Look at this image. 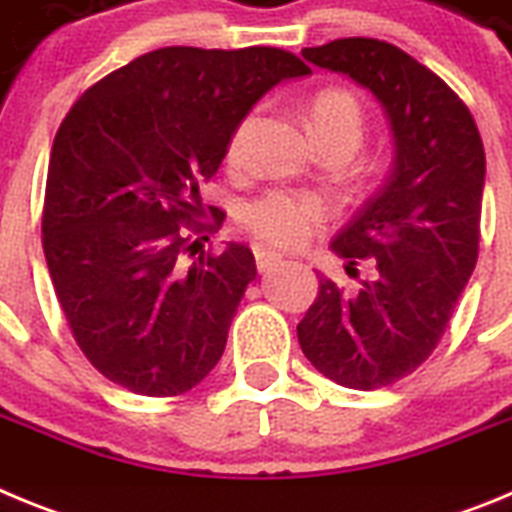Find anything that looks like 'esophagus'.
Masks as SVG:
<instances>
[{
  "label": "esophagus",
  "instance_id": "esophagus-1",
  "mask_svg": "<svg viewBox=\"0 0 512 512\" xmlns=\"http://www.w3.org/2000/svg\"><path fill=\"white\" fill-rule=\"evenodd\" d=\"M253 256H256V266H259V271H269L271 266H277L279 261H282V253L271 251V248H264V246H253Z\"/></svg>",
  "mask_w": 512,
  "mask_h": 512
}]
</instances>
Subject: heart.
Masks as SVG:
<instances>
[{
	"label": "heart",
	"instance_id": "obj_1",
	"mask_svg": "<svg viewBox=\"0 0 512 512\" xmlns=\"http://www.w3.org/2000/svg\"><path fill=\"white\" fill-rule=\"evenodd\" d=\"M256 115H246L228 140L230 164L246 158ZM310 130L318 146H343L354 153L364 138V112L359 99L346 89H323L310 104ZM330 217L325 197L302 189H266L243 205L241 220L256 238L274 246H302L318 233Z\"/></svg>",
	"mask_w": 512,
	"mask_h": 512
}]
</instances>
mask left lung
Instances as JSON below:
<instances>
[{"label": "left lung", "instance_id": "left-lung-1", "mask_svg": "<svg viewBox=\"0 0 512 512\" xmlns=\"http://www.w3.org/2000/svg\"><path fill=\"white\" fill-rule=\"evenodd\" d=\"M305 61L354 79L390 120L395 161L330 248L372 266L356 295L320 279L297 325L310 364L351 390H379L433 354L479 253L485 146L472 112L397 45L341 38L302 48ZM359 274V271H356Z\"/></svg>", "mask_w": 512, "mask_h": 512}]
</instances>
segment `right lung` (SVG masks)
Returning a JSON list of instances; mask_svg holds the SVG:
<instances>
[{
  "mask_svg": "<svg viewBox=\"0 0 512 512\" xmlns=\"http://www.w3.org/2000/svg\"><path fill=\"white\" fill-rule=\"evenodd\" d=\"M307 74L300 58L269 45H171L99 79L63 117L43 251L76 343L110 382L174 397L220 361L256 261L243 243L200 251L194 235L225 217L210 207L212 223H202L200 187L253 104ZM187 252L195 261L184 267Z\"/></svg>",
  "mask_w": 512,
  "mask_h": 512,
  "instance_id": "right-lung-1",
  "label": "right lung"
}]
</instances>
